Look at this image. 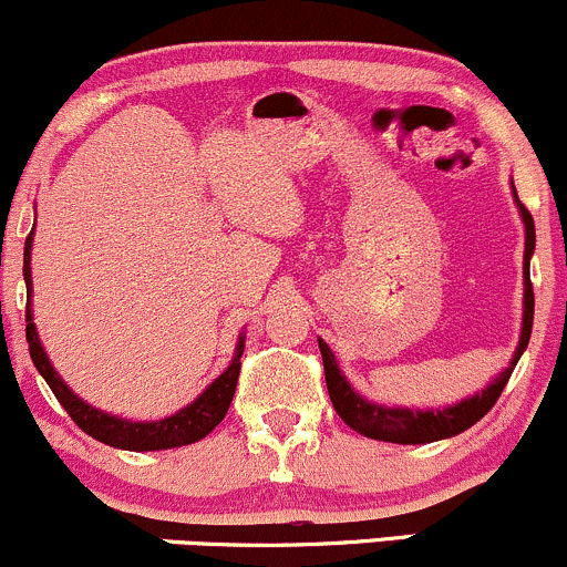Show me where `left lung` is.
I'll return each mask as SVG.
<instances>
[{"instance_id":"8db88e82","label":"left lung","mask_w":567,"mask_h":567,"mask_svg":"<svg viewBox=\"0 0 567 567\" xmlns=\"http://www.w3.org/2000/svg\"><path fill=\"white\" fill-rule=\"evenodd\" d=\"M512 197L517 205L519 218L525 224V256H523V275H525V290H523V328H519V341L514 349L509 365L493 379L483 392L466 396V400L453 402L447 408H400V405H381V402L368 400L357 392L354 386L347 381L343 370L338 368L336 354L330 351L328 343L322 338L320 351H322V365H324V383H328L330 402H333L336 413L341 415L347 424L360 432L362 437L381 440V442H396V445H426V442H437L455 437V434L466 432V429L477 424L480 419L496 405V400L504 392L506 381H509L514 365L523 357V351L528 349L530 330H533V285H530V258L536 250V226H533V216L525 210V205L517 197V188L512 184Z\"/></svg>"}]
</instances>
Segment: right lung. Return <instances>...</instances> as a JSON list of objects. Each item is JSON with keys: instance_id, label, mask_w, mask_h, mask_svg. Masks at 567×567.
Listing matches in <instances>:
<instances>
[{"instance_id": "add662e5", "label": "right lung", "mask_w": 567, "mask_h": 567, "mask_svg": "<svg viewBox=\"0 0 567 567\" xmlns=\"http://www.w3.org/2000/svg\"><path fill=\"white\" fill-rule=\"evenodd\" d=\"M31 245H34V229H31L29 237H25L23 247V279H25V341H29L31 362H34L39 375L48 381V386L53 389L66 413L74 419V424L87 432L90 437H95L103 445L120 447V451H167V447H181L192 445V442H199L202 437L216 429L220 421H224L226 410L231 405L234 389H237L239 379V357L245 351V333L237 338V349H234V357L229 368L218 375L210 386L202 392L197 400L188 402L186 408H181L178 413L167 415V419L159 421H130L122 419V415H112L106 410H97L90 402H84L80 394H74L69 389V383L58 375V370L50 362L48 351H44L42 341H39L37 324H34V309H31Z\"/></svg>"}]
</instances>
